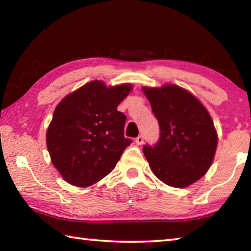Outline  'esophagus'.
I'll return each instance as SVG.
<instances>
[{
  "instance_id": "esophagus-1",
  "label": "esophagus",
  "mask_w": 251,
  "mask_h": 251,
  "mask_svg": "<svg viewBox=\"0 0 251 251\" xmlns=\"http://www.w3.org/2000/svg\"><path fill=\"white\" fill-rule=\"evenodd\" d=\"M135 143L137 144V145H142V144L144 143V137L142 135H139L138 137H136V139H135Z\"/></svg>"
}]
</instances>
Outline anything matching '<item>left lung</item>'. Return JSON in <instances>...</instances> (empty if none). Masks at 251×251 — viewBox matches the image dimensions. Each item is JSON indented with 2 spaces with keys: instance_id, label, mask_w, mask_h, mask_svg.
<instances>
[{
  "instance_id": "8db88e82",
  "label": "left lung",
  "mask_w": 251,
  "mask_h": 251,
  "mask_svg": "<svg viewBox=\"0 0 251 251\" xmlns=\"http://www.w3.org/2000/svg\"><path fill=\"white\" fill-rule=\"evenodd\" d=\"M159 124V139L145 145L144 155L154 175L172 187H187L205 175L218 138L203 105L176 85L143 87Z\"/></svg>"
}]
</instances>
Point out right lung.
<instances>
[{
  "mask_svg": "<svg viewBox=\"0 0 251 251\" xmlns=\"http://www.w3.org/2000/svg\"><path fill=\"white\" fill-rule=\"evenodd\" d=\"M130 84L106 86L93 80L59 101L46 133L52 163L71 185L87 187L115 168L131 139L125 138L126 115L117 106Z\"/></svg>",
  "mask_w": 251,
  "mask_h": 251,
  "instance_id": "add662e5",
  "label": "right lung"
}]
</instances>
